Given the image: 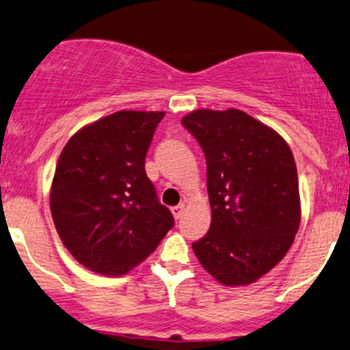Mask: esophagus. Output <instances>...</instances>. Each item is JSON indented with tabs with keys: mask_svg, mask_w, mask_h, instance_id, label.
I'll use <instances>...</instances> for the list:
<instances>
[{
	"mask_svg": "<svg viewBox=\"0 0 350 350\" xmlns=\"http://www.w3.org/2000/svg\"><path fill=\"white\" fill-rule=\"evenodd\" d=\"M172 216H174L176 219H179L184 214V204H179V206H174L172 207Z\"/></svg>",
	"mask_w": 350,
	"mask_h": 350,
	"instance_id": "34e87169",
	"label": "esophagus"
}]
</instances>
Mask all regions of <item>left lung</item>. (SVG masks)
Masks as SVG:
<instances>
[{"instance_id": "obj_1", "label": "left lung", "mask_w": 350, "mask_h": 350, "mask_svg": "<svg viewBox=\"0 0 350 350\" xmlns=\"http://www.w3.org/2000/svg\"><path fill=\"white\" fill-rule=\"evenodd\" d=\"M206 157L211 228L193 243L224 286H247L289 251L301 222L297 167L286 141L244 111L198 109L183 118Z\"/></svg>"}]
</instances>
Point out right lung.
<instances>
[{
	"mask_svg": "<svg viewBox=\"0 0 350 350\" xmlns=\"http://www.w3.org/2000/svg\"><path fill=\"white\" fill-rule=\"evenodd\" d=\"M163 118V111H118L76 133L57 159L53 221L68 251L91 271L126 274L174 226L144 169Z\"/></svg>",
	"mask_w": 350,
	"mask_h": 350,
	"instance_id": "obj_1",
	"label": "right lung"
}]
</instances>
